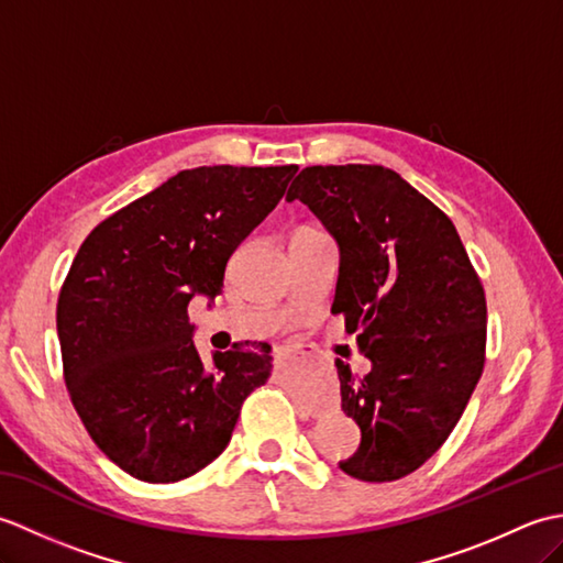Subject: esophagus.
Listing matches in <instances>:
<instances>
[{
    "label": "esophagus",
    "instance_id": "esophagus-1",
    "mask_svg": "<svg viewBox=\"0 0 563 563\" xmlns=\"http://www.w3.org/2000/svg\"><path fill=\"white\" fill-rule=\"evenodd\" d=\"M285 357H290V351H285V349L275 351V361H285Z\"/></svg>",
    "mask_w": 563,
    "mask_h": 563
}]
</instances>
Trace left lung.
Masks as SVG:
<instances>
[{
    "instance_id": "left-lung-1",
    "label": "left lung",
    "mask_w": 563,
    "mask_h": 563,
    "mask_svg": "<svg viewBox=\"0 0 563 563\" xmlns=\"http://www.w3.org/2000/svg\"><path fill=\"white\" fill-rule=\"evenodd\" d=\"M302 200L341 251L331 312L373 367L336 361L361 448L339 462L361 482H397L433 457L484 373L486 297L452 220L377 164L307 166Z\"/></svg>"
}]
</instances>
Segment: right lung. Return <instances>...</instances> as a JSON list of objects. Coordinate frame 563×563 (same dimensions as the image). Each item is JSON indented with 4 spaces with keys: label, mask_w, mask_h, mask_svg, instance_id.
<instances>
[{
    "label": "right lung",
    "mask_w": 563,
    "mask_h": 563,
    "mask_svg": "<svg viewBox=\"0 0 563 563\" xmlns=\"http://www.w3.org/2000/svg\"><path fill=\"white\" fill-rule=\"evenodd\" d=\"M297 166H198L113 212L84 239L57 297L69 399L113 464L147 484L188 479L232 438L266 385L271 345L212 353L188 302L222 292L227 261L278 206Z\"/></svg>",
    "instance_id": "add662e5"
}]
</instances>
